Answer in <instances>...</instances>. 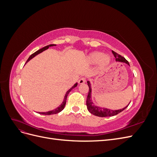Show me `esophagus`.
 <instances>
[{
	"mask_svg": "<svg viewBox=\"0 0 157 157\" xmlns=\"http://www.w3.org/2000/svg\"><path fill=\"white\" fill-rule=\"evenodd\" d=\"M85 82H86V78H84V77H82L80 78L78 80V84H84Z\"/></svg>",
	"mask_w": 157,
	"mask_h": 157,
	"instance_id": "esophagus-1",
	"label": "esophagus"
}]
</instances>
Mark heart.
<instances>
[{"label":"heart","instance_id":"b5f03b06","mask_svg":"<svg viewBox=\"0 0 157 157\" xmlns=\"http://www.w3.org/2000/svg\"><path fill=\"white\" fill-rule=\"evenodd\" d=\"M99 61H100V65L101 67H104L109 63L110 58L108 56H103L102 53L98 52H93L88 57V61L90 64H95Z\"/></svg>","mask_w":157,"mask_h":157}]
</instances>
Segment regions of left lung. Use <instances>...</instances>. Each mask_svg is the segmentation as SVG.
Here are the masks:
<instances>
[{"mask_svg": "<svg viewBox=\"0 0 157 157\" xmlns=\"http://www.w3.org/2000/svg\"><path fill=\"white\" fill-rule=\"evenodd\" d=\"M112 53L114 55V56H115V58H116L117 61H121V62L126 63L128 65H129L128 61L124 58V57H122L121 55L118 54L117 53H116V52H114V51H112ZM87 83H88V85L89 86V92H88V96H87L86 106H87V109H88V111L90 113L93 114L94 115L100 117L115 116V115H117V114L122 112V111H124V109L128 105H129L130 103L128 104V105L126 107H125L124 108H123L122 109H118V110H110V109H107L106 108H101V107L94 105V103H92V101L91 100V90H92L91 84H90L89 81H87Z\"/></svg>", "mask_w": 157, "mask_h": 157, "instance_id": "8db88e82", "label": "left lung"}]
</instances>
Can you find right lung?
<instances>
[{
  "mask_svg": "<svg viewBox=\"0 0 157 157\" xmlns=\"http://www.w3.org/2000/svg\"><path fill=\"white\" fill-rule=\"evenodd\" d=\"M56 46V44H50V45H48V46H46L43 47V48H41V49H40V50H37L36 52H35V53H33V54H31V55L29 56V58H28V59L27 60V61H29L30 59H31L33 58H34V57H35V56H36V55H38L39 54L41 53V52H42L43 51L46 50V49H48V48H49V47H50V46ZM77 86V83H76L73 87H71V88L68 90V91L67 92V93H66L65 97H64V99H63V103H61V105H59L58 107H57L56 109H54V110H53V111H50L45 112V113H40V114H41V115H54V114H57V113H58L61 112V111H62L63 109H64V107H65V104H66V100H67V96H68L69 93L71 91V90L73 89L74 88H75V87Z\"/></svg>",
  "mask_w": 157,
  "mask_h": 157,
  "instance_id": "1",
  "label": "right lung"
}]
</instances>
